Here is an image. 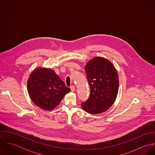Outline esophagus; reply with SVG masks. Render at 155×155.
Masks as SVG:
<instances>
[{"label": "esophagus", "mask_w": 155, "mask_h": 155, "mask_svg": "<svg viewBox=\"0 0 155 155\" xmlns=\"http://www.w3.org/2000/svg\"><path fill=\"white\" fill-rule=\"evenodd\" d=\"M70 89H71V92H74L75 91V87L74 85H72L70 87Z\"/></svg>", "instance_id": "obj_1"}]
</instances>
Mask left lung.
I'll list each match as a JSON object with an SVG mask.
<instances>
[{"label":"left lung","instance_id":"obj_1","mask_svg":"<svg viewBox=\"0 0 155 155\" xmlns=\"http://www.w3.org/2000/svg\"><path fill=\"white\" fill-rule=\"evenodd\" d=\"M90 87V95L82 107L86 112L99 114L107 110L114 103L118 92L119 78L117 70L107 59L97 57L85 67Z\"/></svg>","mask_w":155,"mask_h":155}]
</instances>
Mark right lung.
Listing matches in <instances>:
<instances>
[{"label":"right lung","instance_id":"right-lung-1","mask_svg":"<svg viewBox=\"0 0 155 155\" xmlns=\"http://www.w3.org/2000/svg\"><path fill=\"white\" fill-rule=\"evenodd\" d=\"M27 90L31 100L45 110H52L70 92L54 70L38 67L31 72L27 81Z\"/></svg>","mask_w":155,"mask_h":155}]
</instances>
